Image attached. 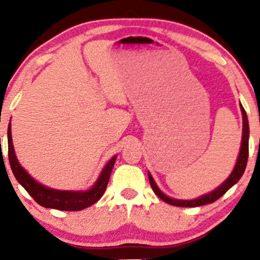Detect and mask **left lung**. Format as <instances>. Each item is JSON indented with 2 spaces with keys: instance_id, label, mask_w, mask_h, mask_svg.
Returning a JSON list of instances; mask_svg holds the SVG:
<instances>
[{
  "instance_id": "obj_1",
  "label": "left lung",
  "mask_w": 260,
  "mask_h": 260,
  "mask_svg": "<svg viewBox=\"0 0 260 260\" xmlns=\"http://www.w3.org/2000/svg\"><path fill=\"white\" fill-rule=\"evenodd\" d=\"M241 111H242V118H243V132H242V143H241V150L240 155H238L237 162H236V166L234 171L231 172V175L229 176L228 180H226L223 183L220 184L219 187L216 188L213 192L208 193V194L199 197V198L193 199V201H180V199H174L170 198V197L165 196L162 192L159 189V187L155 183L154 178L151 177L150 174L149 176V182H150V186L153 188L155 194L159 197L160 199H162L164 202H166L168 204L175 205V207H184V208H192V207H201V205L210 204V203H214L220 197H222L226 192L231 188L234 184L237 183L240 181V178L242 177L244 170H246L247 166V160H248V138H249V124H248V118H247V113L244 111L243 106L241 105Z\"/></svg>"
}]
</instances>
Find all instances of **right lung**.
<instances>
[{
  "mask_svg": "<svg viewBox=\"0 0 260 260\" xmlns=\"http://www.w3.org/2000/svg\"><path fill=\"white\" fill-rule=\"evenodd\" d=\"M8 160L13 172L14 177L17 181L24 187V189L32 197L38 204L44 208L57 209V210L64 211H78L83 209L90 207V205L96 203L105 193L107 183H109L110 175H111L112 168L115 165V161L117 155L112 157L95 182V184L89 190H79V192H73V190H57L52 188H47L41 183H38L34 178L29 176L28 172L20 166L18 162L16 153H14L13 144H12V133H11V122L8 124Z\"/></svg>",
  "mask_w": 260,
  "mask_h": 260,
  "instance_id": "1",
  "label": "right lung"
}]
</instances>
